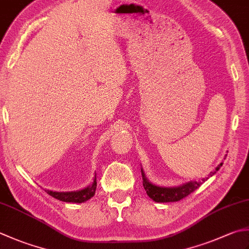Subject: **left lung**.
I'll use <instances>...</instances> for the list:
<instances>
[{"label":"left lung","instance_id":"8db88e82","mask_svg":"<svg viewBox=\"0 0 249 249\" xmlns=\"http://www.w3.org/2000/svg\"><path fill=\"white\" fill-rule=\"evenodd\" d=\"M222 166V163H220L216 167V169L208 175L207 178H203L202 181H190L187 183H183L179 187H170V188H165V187H159L155 186V184L151 183L149 180L145 177L142 168H141V175H142V186L144 188L147 194L152 198L153 201L158 203H168V202H178L180 199L184 198L188 196L189 194H191L193 191L201 186L203 182H205L206 180L212 177L213 175H215L216 172H218L219 168Z\"/></svg>","mask_w":249,"mask_h":249}]
</instances>
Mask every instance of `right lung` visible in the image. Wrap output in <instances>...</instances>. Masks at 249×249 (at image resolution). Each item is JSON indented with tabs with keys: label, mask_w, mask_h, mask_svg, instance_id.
Masks as SVG:
<instances>
[{
	"label": "right lung",
	"mask_w": 249,
	"mask_h": 249,
	"mask_svg": "<svg viewBox=\"0 0 249 249\" xmlns=\"http://www.w3.org/2000/svg\"><path fill=\"white\" fill-rule=\"evenodd\" d=\"M96 176L94 178V181L85 189L79 190V191H71V192H56V191H51V190H46V192L55 197L59 201L62 202H68V203H83L89 201V198L95 196L96 192V187H97V181H96Z\"/></svg>",
	"instance_id": "1"
}]
</instances>
